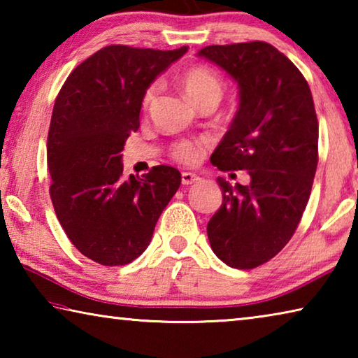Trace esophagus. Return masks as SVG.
<instances>
[{
    "label": "esophagus",
    "instance_id": "34e87169",
    "mask_svg": "<svg viewBox=\"0 0 358 358\" xmlns=\"http://www.w3.org/2000/svg\"><path fill=\"white\" fill-rule=\"evenodd\" d=\"M201 178L197 177L196 173H191V172H183L181 173V183L183 185H192L196 183V181H199Z\"/></svg>",
    "mask_w": 358,
    "mask_h": 358
}]
</instances>
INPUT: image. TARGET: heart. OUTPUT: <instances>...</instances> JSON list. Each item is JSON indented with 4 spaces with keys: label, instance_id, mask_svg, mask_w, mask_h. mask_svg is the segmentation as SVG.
<instances>
[{
    "label": "heart",
    "instance_id": "b5f03b06",
    "mask_svg": "<svg viewBox=\"0 0 358 358\" xmlns=\"http://www.w3.org/2000/svg\"><path fill=\"white\" fill-rule=\"evenodd\" d=\"M181 87H183L185 93L194 104L199 106L203 101L210 98L220 99L222 94V80L221 77L216 74L213 69L207 68V66H192L187 71L183 72L180 78ZM157 93V83H151L150 87L145 90L142 98V108L147 110L151 102L155 101V96ZM203 151V142L202 141H180L175 142L171 148V155L175 161L183 162V164H194L201 159Z\"/></svg>",
    "mask_w": 358,
    "mask_h": 358
}]
</instances>
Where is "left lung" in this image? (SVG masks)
Returning a JSON list of instances; mask_svg holds the SVG:
<instances>
[{
  "label": "left lung",
  "mask_w": 358,
  "mask_h": 358,
  "mask_svg": "<svg viewBox=\"0 0 358 358\" xmlns=\"http://www.w3.org/2000/svg\"><path fill=\"white\" fill-rule=\"evenodd\" d=\"M238 83L240 106L211 155L220 171H248L250 185L217 178L222 203L207 226L211 250L232 268L268 262L292 238L317 169L319 124L310 85L262 41L197 53Z\"/></svg>",
  "instance_id": "8db88e82"
}]
</instances>
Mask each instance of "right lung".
<instances>
[{"instance_id":"obj_1","label":"right lung","mask_w":358,"mask_h":358,"mask_svg":"<svg viewBox=\"0 0 358 358\" xmlns=\"http://www.w3.org/2000/svg\"><path fill=\"white\" fill-rule=\"evenodd\" d=\"M186 52L107 45L78 64L57 96L47 137L50 199L71 243L101 265L141 256L180 187L171 166L126 178L121 151L141 126L145 90Z\"/></svg>"}]
</instances>
